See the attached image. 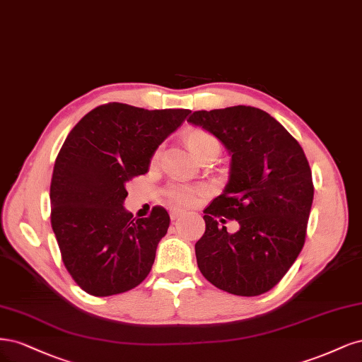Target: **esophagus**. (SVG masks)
<instances>
[{
  "instance_id": "esophagus-1",
  "label": "esophagus",
  "mask_w": 362,
  "mask_h": 362,
  "mask_svg": "<svg viewBox=\"0 0 362 362\" xmlns=\"http://www.w3.org/2000/svg\"><path fill=\"white\" fill-rule=\"evenodd\" d=\"M170 216H171V221H177V219L182 216V212H179V211H171Z\"/></svg>"
}]
</instances>
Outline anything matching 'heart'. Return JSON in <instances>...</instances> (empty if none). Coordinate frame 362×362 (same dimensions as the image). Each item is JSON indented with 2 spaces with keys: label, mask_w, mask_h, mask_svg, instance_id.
Instances as JSON below:
<instances>
[{
  "label": "heart",
  "mask_w": 362,
  "mask_h": 362,
  "mask_svg": "<svg viewBox=\"0 0 362 362\" xmlns=\"http://www.w3.org/2000/svg\"><path fill=\"white\" fill-rule=\"evenodd\" d=\"M186 144L194 151V153L200 158L202 160L209 156L214 151H219V143L209 131L202 129V127H192L185 135ZM159 158V148L155 150L153 156L151 159L156 160ZM200 194V188L197 186H189V185H179V183H173L168 188L164 191V195L167 200L174 206V207H189L195 204L197 197Z\"/></svg>",
  "instance_id": "1"
}]
</instances>
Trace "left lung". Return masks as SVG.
<instances>
[{
  "instance_id": "obj_1",
  "label": "left lung",
  "mask_w": 362,
  "mask_h": 362,
  "mask_svg": "<svg viewBox=\"0 0 362 362\" xmlns=\"http://www.w3.org/2000/svg\"><path fill=\"white\" fill-rule=\"evenodd\" d=\"M188 122L214 134L231 155L226 189L204 209L197 264L209 283L231 295L266 293L305 243L314 186L304 150L254 107L195 111ZM227 218L240 223L233 235L218 224Z\"/></svg>"
}]
</instances>
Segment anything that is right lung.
Returning a JSON list of instances; mask_svg holds the SVG:
<instances>
[{
  "instance_id": "add662e5",
  "label": "right lung",
  "mask_w": 362,
  "mask_h": 362,
  "mask_svg": "<svg viewBox=\"0 0 362 362\" xmlns=\"http://www.w3.org/2000/svg\"><path fill=\"white\" fill-rule=\"evenodd\" d=\"M189 112L105 103L76 123L58 151L51 226L67 272L88 295L124 293L148 275L170 215L155 206L135 219L123 207L124 185L147 173L158 146Z\"/></svg>"
}]
</instances>
